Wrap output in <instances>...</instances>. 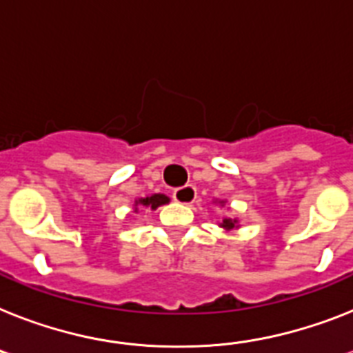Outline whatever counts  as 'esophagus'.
I'll return each instance as SVG.
<instances>
[{
	"label": "esophagus",
	"mask_w": 353,
	"mask_h": 353,
	"mask_svg": "<svg viewBox=\"0 0 353 353\" xmlns=\"http://www.w3.org/2000/svg\"><path fill=\"white\" fill-rule=\"evenodd\" d=\"M173 200L174 202L182 203V205H191V203L196 200V188L191 185V183H188V185H183V188L174 189Z\"/></svg>",
	"instance_id": "1"
}]
</instances>
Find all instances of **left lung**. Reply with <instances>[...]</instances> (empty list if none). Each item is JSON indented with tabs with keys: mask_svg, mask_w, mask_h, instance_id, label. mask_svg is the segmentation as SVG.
<instances>
[{
	"mask_svg": "<svg viewBox=\"0 0 353 353\" xmlns=\"http://www.w3.org/2000/svg\"><path fill=\"white\" fill-rule=\"evenodd\" d=\"M223 205V202H220ZM220 225L223 227V229H227V231H231V229H236L238 227V220H231V218H223V222L220 223Z\"/></svg>",
	"mask_w": 353,
	"mask_h": 353,
	"instance_id": "left-lung-1",
	"label": "left lung"
}]
</instances>
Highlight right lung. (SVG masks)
I'll use <instances>...</instances> for the list:
<instances>
[{
  "label": "right lung",
  "mask_w": 353,
  "mask_h": 353,
  "mask_svg": "<svg viewBox=\"0 0 353 353\" xmlns=\"http://www.w3.org/2000/svg\"><path fill=\"white\" fill-rule=\"evenodd\" d=\"M164 203H170V198L165 196V194H151V196H145V198H139L135 202V211H137V205H144V208H150L155 211L157 208L160 205H164Z\"/></svg>",
  "instance_id": "obj_1"
}]
</instances>
